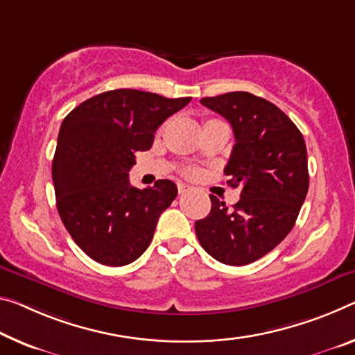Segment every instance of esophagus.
Wrapping results in <instances>:
<instances>
[{"label": "esophagus", "instance_id": "34e87169", "mask_svg": "<svg viewBox=\"0 0 355 355\" xmlns=\"http://www.w3.org/2000/svg\"><path fill=\"white\" fill-rule=\"evenodd\" d=\"M193 189V187H189V184H184V183H178V193L180 194H184L188 193V191Z\"/></svg>", "mask_w": 355, "mask_h": 355}]
</instances>
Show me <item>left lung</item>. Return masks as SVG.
Instances as JSON below:
<instances>
[{
    "mask_svg": "<svg viewBox=\"0 0 355 355\" xmlns=\"http://www.w3.org/2000/svg\"><path fill=\"white\" fill-rule=\"evenodd\" d=\"M234 129L235 145L224 173L241 184L229 208L210 196L211 210L196 221L202 248L226 266H246L266 256L294 227L306 198V145L291 118L267 99L246 92L202 98Z\"/></svg>",
    "mask_w": 355,
    "mask_h": 355,
    "instance_id": "left-lung-1",
    "label": "left lung"
}]
</instances>
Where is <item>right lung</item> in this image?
<instances>
[{
    "label": "right lung",
    "instance_id": "right-lung-1",
    "mask_svg": "<svg viewBox=\"0 0 355 355\" xmlns=\"http://www.w3.org/2000/svg\"><path fill=\"white\" fill-rule=\"evenodd\" d=\"M191 98L168 99L140 89H112L77 105L61 123L52 164L56 208L67 232L87 256L110 267L144 254L161 213L177 198V184L129 183L137 151Z\"/></svg>",
    "mask_w": 355,
    "mask_h": 355
}]
</instances>
